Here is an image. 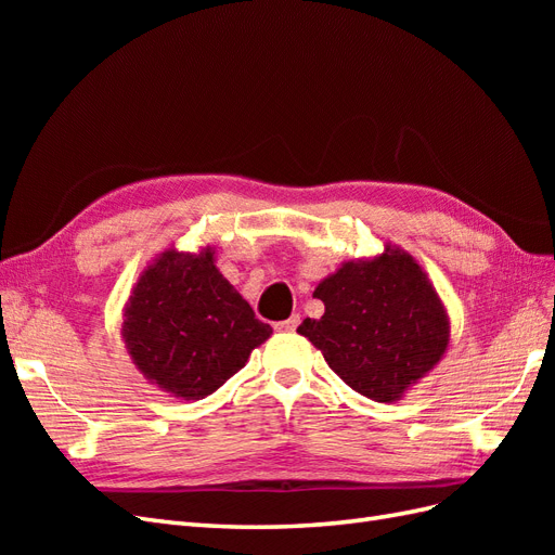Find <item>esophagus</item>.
Returning a JSON list of instances; mask_svg holds the SVG:
<instances>
[{"label":"esophagus","mask_w":555,"mask_h":555,"mask_svg":"<svg viewBox=\"0 0 555 555\" xmlns=\"http://www.w3.org/2000/svg\"><path fill=\"white\" fill-rule=\"evenodd\" d=\"M300 324V314H292L289 319H284V322H278L275 328L278 331H294Z\"/></svg>","instance_id":"1"}]
</instances>
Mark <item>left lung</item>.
Masks as SVG:
<instances>
[{
	"label": "left lung",
	"instance_id": "left-lung-1",
	"mask_svg": "<svg viewBox=\"0 0 555 555\" xmlns=\"http://www.w3.org/2000/svg\"><path fill=\"white\" fill-rule=\"evenodd\" d=\"M312 296L324 304V314L306 319L296 331L347 386L375 402L400 400L449 347L442 298L398 245L386 243L375 257L345 261Z\"/></svg>",
	"mask_w": 555,
	"mask_h": 555
}]
</instances>
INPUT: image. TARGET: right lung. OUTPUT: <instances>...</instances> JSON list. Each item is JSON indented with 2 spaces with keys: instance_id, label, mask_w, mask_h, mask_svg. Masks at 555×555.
<instances>
[{
  "instance_id": "1",
  "label": "right lung",
  "mask_w": 555,
  "mask_h": 555,
  "mask_svg": "<svg viewBox=\"0 0 555 555\" xmlns=\"http://www.w3.org/2000/svg\"><path fill=\"white\" fill-rule=\"evenodd\" d=\"M215 266V247L173 245L143 268L122 310L120 335L139 373L173 398L215 393L271 338Z\"/></svg>"
}]
</instances>
